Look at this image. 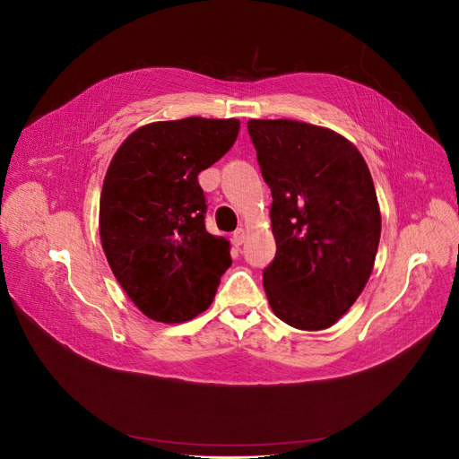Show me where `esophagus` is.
Wrapping results in <instances>:
<instances>
[{
  "mask_svg": "<svg viewBox=\"0 0 459 459\" xmlns=\"http://www.w3.org/2000/svg\"><path fill=\"white\" fill-rule=\"evenodd\" d=\"M245 239H247V231H245L243 228H238V230L233 231V235H231V241H233V245H235V247L243 245V243H245Z\"/></svg>",
  "mask_w": 459,
  "mask_h": 459,
  "instance_id": "obj_1",
  "label": "esophagus"
}]
</instances>
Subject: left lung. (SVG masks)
<instances>
[{"label":"left lung","mask_w":459,"mask_h":459,"mask_svg":"<svg viewBox=\"0 0 459 459\" xmlns=\"http://www.w3.org/2000/svg\"><path fill=\"white\" fill-rule=\"evenodd\" d=\"M272 189L275 258L264 270L273 314L290 327L339 322L369 280L381 212L364 157L344 135L299 120H248Z\"/></svg>","instance_id":"1"}]
</instances>
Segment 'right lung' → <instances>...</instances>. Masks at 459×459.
Masks as SVG:
<instances>
[{"mask_svg": "<svg viewBox=\"0 0 459 459\" xmlns=\"http://www.w3.org/2000/svg\"><path fill=\"white\" fill-rule=\"evenodd\" d=\"M238 118L151 122L110 160L100 235L110 270L147 317L184 324L211 307L230 266V241L204 228L199 172L238 140Z\"/></svg>", "mask_w": 459, "mask_h": 459, "instance_id": "1", "label": "right lung"}]
</instances>
